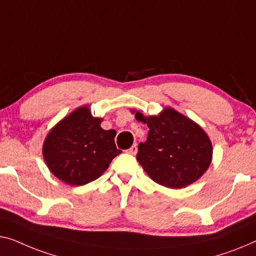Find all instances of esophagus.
<instances>
[{
	"label": "esophagus",
	"instance_id": "esophagus-1",
	"mask_svg": "<svg viewBox=\"0 0 256 256\" xmlns=\"http://www.w3.org/2000/svg\"><path fill=\"white\" fill-rule=\"evenodd\" d=\"M136 152H138V147H136V144H134L131 148H130V150H128V152H130V154H132V155H136Z\"/></svg>",
	"mask_w": 256,
	"mask_h": 256
}]
</instances>
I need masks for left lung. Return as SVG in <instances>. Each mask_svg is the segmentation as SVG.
Listing matches in <instances>:
<instances>
[{
	"label": "left lung",
	"instance_id": "8db88e82",
	"mask_svg": "<svg viewBox=\"0 0 256 256\" xmlns=\"http://www.w3.org/2000/svg\"><path fill=\"white\" fill-rule=\"evenodd\" d=\"M134 117L150 128L147 140L139 144L136 160L155 182L184 188L208 170L212 144L199 124L171 106L152 116L136 112Z\"/></svg>",
	"mask_w": 256,
	"mask_h": 256
}]
</instances>
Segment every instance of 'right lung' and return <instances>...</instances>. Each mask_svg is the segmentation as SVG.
Segmentation results:
<instances>
[{
	"label": "right lung",
	"instance_id": "obj_1",
	"mask_svg": "<svg viewBox=\"0 0 256 256\" xmlns=\"http://www.w3.org/2000/svg\"><path fill=\"white\" fill-rule=\"evenodd\" d=\"M102 118L82 106L50 128L44 141V160L50 172L71 186L95 180L120 154L115 130L101 128Z\"/></svg>",
	"mask_w": 256,
	"mask_h": 256
}]
</instances>
